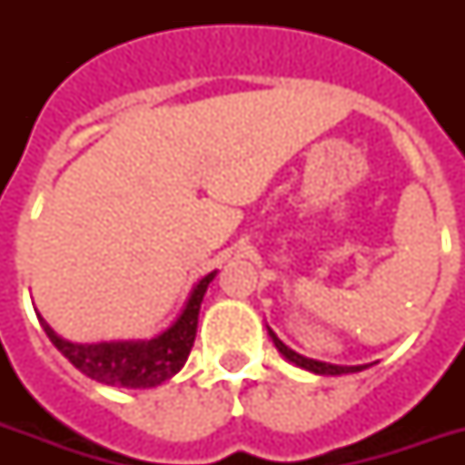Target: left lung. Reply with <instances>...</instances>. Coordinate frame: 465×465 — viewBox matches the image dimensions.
Returning a JSON list of instances; mask_svg holds the SVG:
<instances>
[{
	"mask_svg": "<svg viewBox=\"0 0 465 465\" xmlns=\"http://www.w3.org/2000/svg\"><path fill=\"white\" fill-rule=\"evenodd\" d=\"M268 335L272 338L275 342L277 352L282 354L284 360L292 361V364H297V367L306 369V371H313V374H321V376H340V374H352V371H361V369L371 367V364H357V367H342V364H328V361H318V360H311V357H304V354L294 352L292 347H287L282 340L277 338L275 331L268 328Z\"/></svg>",
	"mask_w": 465,
	"mask_h": 465,
	"instance_id": "1",
	"label": "left lung"
}]
</instances>
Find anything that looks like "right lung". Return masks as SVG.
Wrapping results in <instances>:
<instances>
[{"mask_svg": "<svg viewBox=\"0 0 465 465\" xmlns=\"http://www.w3.org/2000/svg\"><path fill=\"white\" fill-rule=\"evenodd\" d=\"M217 275L197 280L188 302L181 309L178 318L168 325L166 331L149 340H111V342H72L50 328L45 318L38 313V321L47 338L82 374L105 386L115 389H154L168 381L188 361L197 332V316L200 304L210 282Z\"/></svg>", "mask_w": 465, "mask_h": 465, "instance_id": "1", "label": "right lung"}]
</instances>
